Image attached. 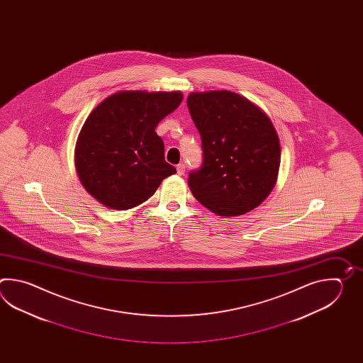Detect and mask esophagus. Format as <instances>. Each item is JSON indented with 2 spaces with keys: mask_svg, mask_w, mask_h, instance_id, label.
I'll return each mask as SVG.
<instances>
[{
  "mask_svg": "<svg viewBox=\"0 0 363 363\" xmlns=\"http://www.w3.org/2000/svg\"><path fill=\"white\" fill-rule=\"evenodd\" d=\"M177 171H178V175H184V172H185L184 163H179L178 166H177Z\"/></svg>",
  "mask_w": 363,
  "mask_h": 363,
  "instance_id": "34e87169",
  "label": "esophagus"
}]
</instances>
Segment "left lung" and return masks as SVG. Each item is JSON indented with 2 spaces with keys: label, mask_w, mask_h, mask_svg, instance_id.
<instances>
[{
  "label": "left lung",
  "mask_w": 363,
  "mask_h": 363,
  "mask_svg": "<svg viewBox=\"0 0 363 363\" xmlns=\"http://www.w3.org/2000/svg\"><path fill=\"white\" fill-rule=\"evenodd\" d=\"M186 104L202 143V164L188 177L193 196L216 216L257 208L272 191L280 166L270 119L228 91L191 93Z\"/></svg>",
  "instance_id": "left-lung-1"
}]
</instances>
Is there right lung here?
<instances>
[{
    "label": "right lung",
    "instance_id": "add662e5",
    "mask_svg": "<svg viewBox=\"0 0 363 363\" xmlns=\"http://www.w3.org/2000/svg\"><path fill=\"white\" fill-rule=\"evenodd\" d=\"M180 92H119L86 118L75 149L77 175L105 206L135 208L177 172L164 161L157 124L178 108Z\"/></svg>",
    "mask_w": 363,
    "mask_h": 363
}]
</instances>
